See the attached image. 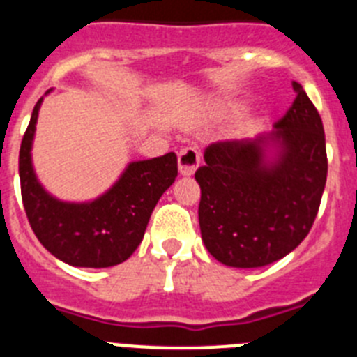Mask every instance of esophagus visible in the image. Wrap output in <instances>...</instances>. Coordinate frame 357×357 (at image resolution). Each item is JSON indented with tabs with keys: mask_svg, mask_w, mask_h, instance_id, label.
Here are the masks:
<instances>
[{
	"mask_svg": "<svg viewBox=\"0 0 357 357\" xmlns=\"http://www.w3.org/2000/svg\"><path fill=\"white\" fill-rule=\"evenodd\" d=\"M201 161V153L196 147H185L179 151L178 154V165L179 172L183 176H192L196 172V169L199 167Z\"/></svg>",
	"mask_w": 357,
	"mask_h": 357,
	"instance_id": "1",
	"label": "esophagus"
}]
</instances>
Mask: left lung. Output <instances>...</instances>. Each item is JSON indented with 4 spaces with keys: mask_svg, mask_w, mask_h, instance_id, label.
<instances>
[{
    "mask_svg": "<svg viewBox=\"0 0 357 357\" xmlns=\"http://www.w3.org/2000/svg\"><path fill=\"white\" fill-rule=\"evenodd\" d=\"M296 98L271 136L217 142L196 170L201 237L212 257L231 268H260L286 257L311 231L327 181L320 113L298 82ZM268 137L282 147L268 167Z\"/></svg>",
    "mask_w": 357,
    "mask_h": 357,
    "instance_id": "left-lung-1",
    "label": "left lung"
}]
</instances>
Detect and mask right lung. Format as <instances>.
<instances>
[{"label": "right lung", "mask_w": 357, "mask_h": 357, "mask_svg": "<svg viewBox=\"0 0 357 357\" xmlns=\"http://www.w3.org/2000/svg\"><path fill=\"white\" fill-rule=\"evenodd\" d=\"M32 111L20 149L21 197L39 243L52 255L75 268H111L135 253L161 194L178 176L174 153L132 161L122 178L91 203H63L46 194L33 174L30 149L37 113Z\"/></svg>", "instance_id": "right-lung-1"}]
</instances>
